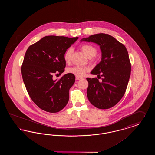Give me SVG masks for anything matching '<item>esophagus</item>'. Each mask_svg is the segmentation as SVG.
Instances as JSON below:
<instances>
[{"mask_svg":"<svg viewBox=\"0 0 155 155\" xmlns=\"http://www.w3.org/2000/svg\"><path fill=\"white\" fill-rule=\"evenodd\" d=\"M81 79H82V78L81 77H76V80H81Z\"/></svg>","mask_w":155,"mask_h":155,"instance_id":"esophagus-1","label":"esophagus"}]
</instances>
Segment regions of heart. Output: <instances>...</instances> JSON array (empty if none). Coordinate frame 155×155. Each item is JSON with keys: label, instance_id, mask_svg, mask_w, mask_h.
I'll return each instance as SVG.
<instances>
[{"label": "heart", "instance_id": "heart-1", "mask_svg": "<svg viewBox=\"0 0 155 155\" xmlns=\"http://www.w3.org/2000/svg\"><path fill=\"white\" fill-rule=\"evenodd\" d=\"M80 48L81 51L89 58L95 56L97 52L96 47L92 45L87 44L82 45ZM72 53L73 49L71 48H68L65 52L64 55V59L66 63L70 61L71 59ZM88 68L87 67L75 66L67 68V72L70 74H73L77 77H82L88 71Z\"/></svg>", "mask_w": 155, "mask_h": 155}]
</instances>
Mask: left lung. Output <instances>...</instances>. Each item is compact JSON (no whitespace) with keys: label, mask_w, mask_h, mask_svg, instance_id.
<instances>
[{"label":"left lung","mask_w":155,"mask_h":155,"mask_svg":"<svg viewBox=\"0 0 155 155\" xmlns=\"http://www.w3.org/2000/svg\"><path fill=\"white\" fill-rule=\"evenodd\" d=\"M82 41L96 43L102 51V60L91 74L102 77V81L100 82L97 78H87L89 101L98 109L111 108L125 94L130 77L131 65L127 50L114 37L103 33L83 38Z\"/></svg>","instance_id":"1"}]
</instances>
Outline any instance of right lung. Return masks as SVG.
Instances as JSON below:
<instances>
[{
  "instance_id": "1",
  "label": "right lung",
  "mask_w": 155,
  "mask_h": 155,
  "mask_svg": "<svg viewBox=\"0 0 155 155\" xmlns=\"http://www.w3.org/2000/svg\"><path fill=\"white\" fill-rule=\"evenodd\" d=\"M78 39L46 36L30 45L26 51L21 66L22 80L31 99L43 110L59 112L68 102L75 75L68 73L53 80V75L64 71V53Z\"/></svg>"
}]
</instances>
